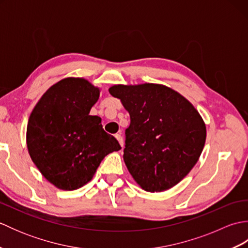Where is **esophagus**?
Masks as SVG:
<instances>
[{"mask_svg": "<svg viewBox=\"0 0 248 248\" xmlns=\"http://www.w3.org/2000/svg\"><path fill=\"white\" fill-rule=\"evenodd\" d=\"M116 140H118V143H119V145L121 146V147H124V139H123V136H121L120 134H116Z\"/></svg>", "mask_w": 248, "mask_h": 248, "instance_id": "esophagus-1", "label": "esophagus"}]
</instances>
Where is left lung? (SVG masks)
<instances>
[{
  "mask_svg": "<svg viewBox=\"0 0 248 248\" xmlns=\"http://www.w3.org/2000/svg\"><path fill=\"white\" fill-rule=\"evenodd\" d=\"M108 92L130 114L124 161L134 181L150 193L175 186L203 150L207 129L198 110L163 84H117Z\"/></svg>",
  "mask_w": 248,
  "mask_h": 248,
  "instance_id": "left-lung-1",
  "label": "left lung"
}]
</instances>
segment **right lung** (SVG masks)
<instances>
[{"instance_id": "add662e5", "label": "right lung", "mask_w": 248, "mask_h": 248, "mask_svg": "<svg viewBox=\"0 0 248 248\" xmlns=\"http://www.w3.org/2000/svg\"><path fill=\"white\" fill-rule=\"evenodd\" d=\"M100 92L86 78H65L41 96L30 115L26 146L31 159L62 191L85 186L104 156L121 149L104 132L101 118L89 115Z\"/></svg>"}]
</instances>
